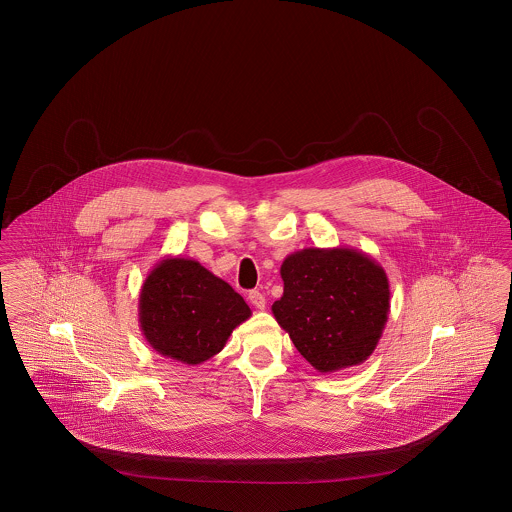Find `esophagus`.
<instances>
[{
  "mask_svg": "<svg viewBox=\"0 0 512 512\" xmlns=\"http://www.w3.org/2000/svg\"><path fill=\"white\" fill-rule=\"evenodd\" d=\"M248 300L252 302V306L256 310H264L266 308V296H264V293H260V291H250L248 293Z\"/></svg>",
  "mask_w": 512,
  "mask_h": 512,
  "instance_id": "34e87169",
  "label": "esophagus"
}]
</instances>
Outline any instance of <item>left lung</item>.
<instances>
[{
  "mask_svg": "<svg viewBox=\"0 0 512 512\" xmlns=\"http://www.w3.org/2000/svg\"><path fill=\"white\" fill-rule=\"evenodd\" d=\"M283 296L271 312L296 350L322 374L358 366L389 318L385 269L354 248H302L281 264Z\"/></svg>",
  "mask_w": 512,
  "mask_h": 512,
  "instance_id": "1",
  "label": "left lung"
}]
</instances>
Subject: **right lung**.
I'll list each match as a JSON object with an SVG mask.
<instances>
[{"mask_svg": "<svg viewBox=\"0 0 512 512\" xmlns=\"http://www.w3.org/2000/svg\"><path fill=\"white\" fill-rule=\"evenodd\" d=\"M250 316L243 296L229 283L183 256L158 262L138 296V323L148 345L189 366L216 356Z\"/></svg>", "mask_w": 512, "mask_h": 512, "instance_id": "right-lung-1", "label": "right lung"}]
</instances>
